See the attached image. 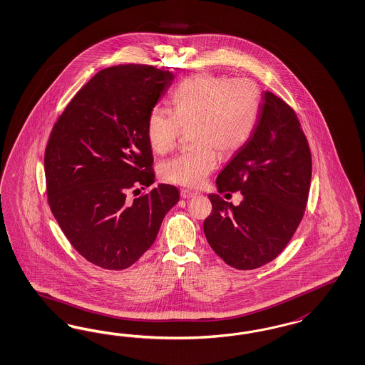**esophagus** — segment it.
<instances>
[{"mask_svg":"<svg viewBox=\"0 0 365 365\" xmlns=\"http://www.w3.org/2000/svg\"><path fill=\"white\" fill-rule=\"evenodd\" d=\"M197 193L196 192H192V190H188V189H182L181 190V197L182 199H192V197H195Z\"/></svg>","mask_w":365,"mask_h":365,"instance_id":"1","label":"esophagus"}]
</instances>
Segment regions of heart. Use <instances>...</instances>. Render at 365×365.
I'll list each match as a JSON object with an SVG mask.
<instances>
[{"label":"heart","instance_id":"1","mask_svg":"<svg viewBox=\"0 0 365 365\" xmlns=\"http://www.w3.org/2000/svg\"><path fill=\"white\" fill-rule=\"evenodd\" d=\"M172 110L153 107L146 119V137L155 153L176 145L181 128L189 129L188 150L160 166L161 178L197 188L217 166V154L231 155L247 143L257 129L262 98L257 83L201 72L178 83Z\"/></svg>","mask_w":365,"mask_h":365}]
</instances>
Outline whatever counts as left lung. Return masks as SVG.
Instances as JSON below:
<instances>
[{
    "mask_svg": "<svg viewBox=\"0 0 365 365\" xmlns=\"http://www.w3.org/2000/svg\"><path fill=\"white\" fill-rule=\"evenodd\" d=\"M310 180L312 154L294 110L262 93L257 129L216 178L219 193L240 190L243 200L235 207L208 196L204 234L212 250L237 270L277 258L304 217Z\"/></svg>",
    "mask_w": 365,
    "mask_h": 365,
    "instance_id": "left-lung-1",
    "label": "left lung"
}]
</instances>
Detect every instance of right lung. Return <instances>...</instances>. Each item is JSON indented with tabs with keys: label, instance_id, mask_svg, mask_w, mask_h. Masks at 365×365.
Instances as JSON below:
<instances>
[{
	"label": "right lung",
	"instance_id": "right-lung-1",
	"mask_svg": "<svg viewBox=\"0 0 365 365\" xmlns=\"http://www.w3.org/2000/svg\"><path fill=\"white\" fill-rule=\"evenodd\" d=\"M175 79L153 66L99 71L58 118L44 154L48 202L83 258L123 270L155 240L180 199L169 184L133 201L128 192L154 182L146 119Z\"/></svg>",
	"mask_w": 365,
	"mask_h": 365
}]
</instances>
